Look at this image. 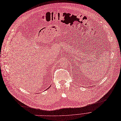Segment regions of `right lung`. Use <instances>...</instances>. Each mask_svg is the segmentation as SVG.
I'll use <instances>...</instances> for the list:
<instances>
[{"mask_svg":"<svg viewBox=\"0 0 121 121\" xmlns=\"http://www.w3.org/2000/svg\"><path fill=\"white\" fill-rule=\"evenodd\" d=\"M50 87H51V86H50Z\"/></svg>","mask_w":121,"mask_h":121,"instance_id":"1","label":"right lung"}]
</instances>
